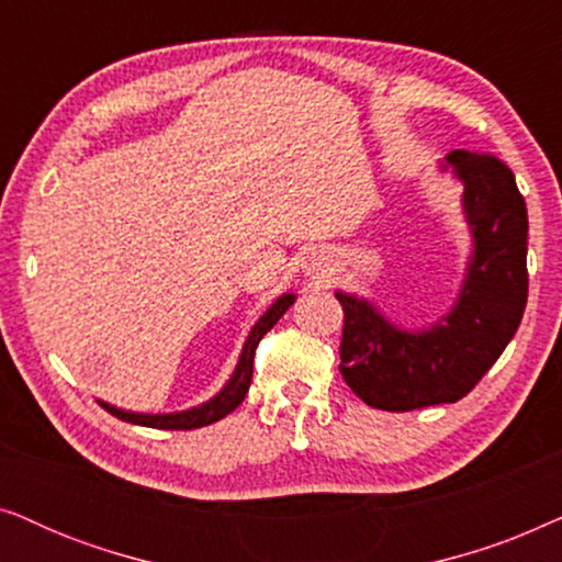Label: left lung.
I'll use <instances>...</instances> for the list:
<instances>
[{
	"label": "left lung",
	"mask_w": 562,
	"mask_h": 562,
	"mask_svg": "<svg viewBox=\"0 0 562 562\" xmlns=\"http://www.w3.org/2000/svg\"><path fill=\"white\" fill-rule=\"evenodd\" d=\"M448 164L465 187L473 233L471 263L448 317L406 333L363 299L335 294L345 317L340 373L373 409L456 404L496 363L525 314L529 222L512 168L491 153L468 150H452Z\"/></svg>",
	"instance_id": "obj_1"
}]
</instances>
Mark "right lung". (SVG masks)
I'll return each instance as SVG.
<instances>
[{
  "label": "right lung",
  "instance_id": "obj_1",
  "mask_svg": "<svg viewBox=\"0 0 562 562\" xmlns=\"http://www.w3.org/2000/svg\"><path fill=\"white\" fill-rule=\"evenodd\" d=\"M294 304V294H283L273 302L271 310H268L263 317L256 322V327L250 329L248 340H245L243 356L237 360V368L233 373V379L227 381V386L220 391L217 396L210 398V402L202 406H194L189 412H176V414H133V412H122L114 409V406L99 402L104 406L112 417H117L122 422H130V425H140V427H156V429H196V427H206L212 422H220L222 417H227L229 412H235L237 406L243 404L245 394H248V386L252 381V358H256V348L258 342L263 340V335L271 329L276 322L283 317V312Z\"/></svg>",
  "mask_w": 562,
  "mask_h": 562
}]
</instances>
